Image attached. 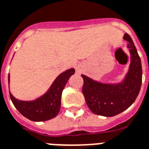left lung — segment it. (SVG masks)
Wrapping results in <instances>:
<instances>
[{
  "label": "left lung",
  "instance_id": "left-lung-1",
  "mask_svg": "<svg viewBox=\"0 0 149 149\" xmlns=\"http://www.w3.org/2000/svg\"><path fill=\"white\" fill-rule=\"evenodd\" d=\"M124 39L129 42L131 63L124 82L117 85L102 84L81 75L84 81L82 93L86 104L93 113L113 116L133 104L140 92L142 68L140 56L131 36L125 33Z\"/></svg>",
  "mask_w": 149,
  "mask_h": 149
}]
</instances>
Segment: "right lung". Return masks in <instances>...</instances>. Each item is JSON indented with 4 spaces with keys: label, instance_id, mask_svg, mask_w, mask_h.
Wrapping results in <instances>:
<instances>
[{
    "label": "right lung",
    "instance_id": "obj_1",
    "mask_svg": "<svg viewBox=\"0 0 149 149\" xmlns=\"http://www.w3.org/2000/svg\"><path fill=\"white\" fill-rule=\"evenodd\" d=\"M74 73V69L67 70L56 78L45 95L33 101H22L11 95L14 106L22 115L33 121H46L58 114L61 105V95L69 78ZM9 83V75H8Z\"/></svg>",
    "mask_w": 149,
    "mask_h": 149
}]
</instances>
